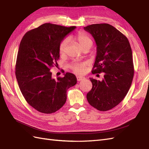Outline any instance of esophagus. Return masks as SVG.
Listing matches in <instances>:
<instances>
[{
    "instance_id": "34e87169",
    "label": "esophagus",
    "mask_w": 149,
    "mask_h": 149,
    "mask_svg": "<svg viewBox=\"0 0 149 149\" xmlns=\"http://www.w3.org/2000/svg\"><path fill=\"white\" fill-rule=\"evenodd\" d=\"M85 79L84 77H82V76H77V81H82V80Z\"/></svg>"
}]
</instances>
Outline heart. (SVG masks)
<instances>
[{"instance_id":"obj_1","label":"heart","mask_w":149,"mask_h":149,"mask_svg":"<svg viewBox=\"0 0 149 149\" xmlns=\"http://www.w3.org/2000/svg\"><path fill=\"white\" fill-rule=\"evenodd\" d=\"M73 40L79 44L82 49L87 47H91L93 45V41L91 38L83 32H79L73 36ZM68 44L67 39L63 40L59 46V52L61 55H63L66 51L67 46ZM71 69L77 73L82 74L85 71V65L82 63L73 62L70 65Z\"/></svg>"}]
</instances>
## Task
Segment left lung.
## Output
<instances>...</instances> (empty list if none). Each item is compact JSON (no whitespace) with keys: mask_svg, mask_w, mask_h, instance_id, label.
<instances>
[{"mask_svg":"<svg viewBox=\"0 0 149 149\" xmlns=\"http://www.w3.org/2000/svg\"><path fill=\"white\" fill-rule=\"evenodd\" d=\"M91 34L97 45L92 73L104 72L102 81L90 78L93 87L87 100L101 111L111 109L127 94L134 75L132 52L123 33L109 24H94L84 28Z\"/></svg>","mask_w":149,"mask_h":149,"instance_id":"1","label":"left lung"}]
</instances>
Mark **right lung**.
<instances>
[{"label":"right lung","instance_id":"obj_1","mask_svg":"<svg viewBox=\"0 0 149 149\" xmlns=\"http://www.w3.org/2000/svg\"><path fill=\"white\" fill-rule=\"evenodd\" d=\"M75 26L45 23L30 30L22 38L16 64V76L28 103L39 112L50 114L65 103L67 91L77 84L75 75L52 78L51 68L59 59V46Z\"/></svg>","mask_w":149,"mask_h":149}]
</instances>
